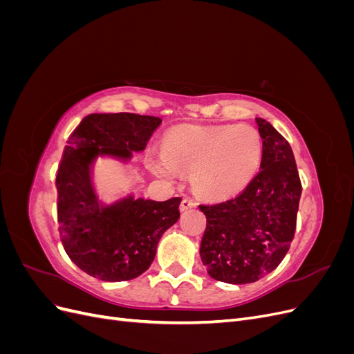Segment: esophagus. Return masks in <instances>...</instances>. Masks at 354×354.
Returning a JSON list of instances; mask_svg holds the SVG:
<instances>
[{"label":"esophagus","instance_id":"esophagus-1","mask_svg":"<svg viewBox=\"0 0 354 354\" xmlns=\"http://www.w3.org/2000/svg\"><path fill=\"white\" fill-rule=\"evenodd\" d=\"M195 207H196V202L194 199H190V198H185L183 201H181V203H180V209L181 211H186V209L195 208Z\"/></svg>","mask_w":354,"mask_h":354}]
</instances>
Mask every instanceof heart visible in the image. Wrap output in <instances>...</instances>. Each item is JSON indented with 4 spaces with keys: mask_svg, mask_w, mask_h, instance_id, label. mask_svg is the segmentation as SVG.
<instances>
[{
    "mask_svg": "<svg viewBox=\"0 0 354 354\" xmlns=\"http://www.w3.org/2000/svg\"><path fill=\"white\" fill-rule=\"evenodd\" d=\"M164 156L152 162L156 174L171 178L177 169L192 171L199 195L227 199L246 189L259 174L263 140L250 125L180 127L164 142Z\"/></svg>",
    "mask_w": 354,
    "mask_h": 354,
    "instance_id": "heart-1",
    "label": "heart"
}]
</instances>
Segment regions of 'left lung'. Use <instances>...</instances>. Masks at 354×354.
I'll use <instances>...</instances> for the list:
<instances>
[{"mask_svg":"<svg viewBox=\"0 0 354 354\" xmlns=\"http://www.w3.org/2000/svg\"><path fill=\"white\" fill-rule=\"evenodd\" d=\"M263 138L261 169L238 196L201 203L207 229L201 259L212 279L243 285L281 264L294 239L301 196L292 149L272 124L255 118Z\"/></svg>","mask_w":354,"mask_h":354,"instance_id":"obj_1","label":"left lung"}]
</instances>
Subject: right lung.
<instances>
[{
	"label": "right lung",
	"instance_id": "1",
	"mask_svg": "<svg viewBox=\"0 0 354 354\" xmlns=\"http://www.w3.org/2000/svg\"><path fill=\"white\" fill-rule=\"evenodd\" d=\"M160 122L147 115L93 113L65 147L56 177L60 239L69 259L100 281H130L146 272L160 236L180 217L181 198L156 202L128 196L103 205L91 186L95 158L128 159L145 151Z\"/></svg>",
	"mask_w": 354,
	"mask_h": 354
}]
</instances>
